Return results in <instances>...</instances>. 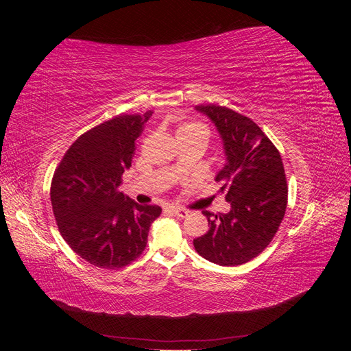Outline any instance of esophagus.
<instances>
[{
    "instance_id": "1",
    "label": "esophagus",
    "mask_w": 351,
    "mask_h": 351,
    "mask_svg": "<svg viewBox=\"0 0 351 351\" xmlns=\"http://www.w3.org/2000/svg\"><path fill=\"white\" fill-rule=\"evenodd\" d=\"M168 209L171 210L174 215H177V217H182V218L187 217V214H189V210H187V209H184V208H180V206H169Z\"/></svg>"
}]
</instances>
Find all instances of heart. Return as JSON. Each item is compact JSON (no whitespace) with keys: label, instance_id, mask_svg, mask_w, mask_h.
<instances>
[{"label":"heart","instance_id":"heart-1","mask_svg":"<svg viewBox=\"0 0 351 351\" xmlns=\"http://www.w3.org/2000/svg\"><path fill=\"white\" fill-rule=\"evenodd\" d=\"M182 133H197V134H204L208 139V129L200 123H184L178 127L177 130V136Z\"/></svg>","mask_w":351,"mask_h":351}]
</instances>
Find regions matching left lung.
<instances>
[{"instance_id": "8db88e82", "label": "left lung", "mask_w": 351, "mask_h": 351, "mask_svg": "<svg viewBox=\"0 0 351 351\" xmlns=\"http://www.w3.org/2000/svg\"><path fill=\"white\" fill-rule=\"evenodd\" d=\"M215 123L224 141L227 164L217 176L231 209L204 210L209 230L193 240L196 252L221 267L256 258L277 234L285 215L289 186L275 145L249 117L221 105H196Z\"/></svg>"}]
</instances>
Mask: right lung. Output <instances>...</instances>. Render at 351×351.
<instances>
[{"label":"right lung","mask_w":351,"mask_h":351,"mask_svg":"<svg viewBox=\"0 0 351 351\" xmlns=\"http://www.w3.org/2000/svg\"><path fill=\"white\" fill-rule=\"evenodd\" d=\"M152 114H121L83 133L52 176L51 204L60 234L97 268L120 269L134 262L162 212L136 204L119 190L132 167L134 142Z\"/></svg>","instance_id":"obj_1"}]
</instances>
